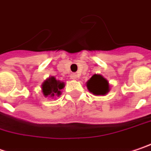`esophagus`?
Returning <instances> with one entry per match:
<instances>
[{"label":"esophagus","mask_w":151,"mask_h":151,"mask_svg":"<svg viewBox=\"0 0 151 151\" xmlns=\"http://www.w3.org/2000/svg\"><path fill=\"white\" fill-rule=\"evenodd\" d=\"M70 77H71V78H72V79H73V80H75V79L78 78V75H77L76 73H72Z\"/></svg>","instance_id":"esophagus-1"}]
</instances>
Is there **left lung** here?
I'll use <instances>...</instances> for the list:
<instances>
[{
	"label": "left lung",
	"instance_id": "left-lung-1",
	"mask_svg": "<svg viewBox=\"0 0 151 151\" xmlns=\"http://www.w3.org/2000/svg\"><path fill=\"white\" fill-rule=\"evenodd\" d=\"M86 86L88 91L95 96H104L110 90L109 81L100 74H94L86 82Z\"/></svg>",
	"mask_w": 151,
	"mask_h": 151
}]
</instances>
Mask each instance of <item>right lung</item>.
<instances>
[{"label":"right lung","mask_w":151,"mask_h":151,"mask_svg":"<svg viewBox=\"0 0 151 151\" xmlns=\"http://www.w3.org/2000/svg\"><path fill=\"white\" fill-rule=\"evenodd\" d=\"M65 87V83L57 80L55 77H49L42 84V92L45 97L60 96L61 95V90Z\"/></svg>","instance_id":"obj_1"}]
</instances>
